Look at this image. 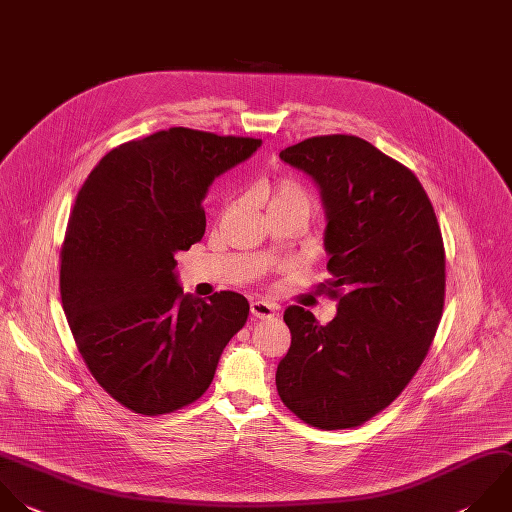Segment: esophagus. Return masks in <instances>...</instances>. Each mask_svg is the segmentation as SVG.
<instances>
[{"mask_svg": "<svg viewBox=\"0 0 512 512\" xmlns=\"http://www.w3.org/2000/svg\"><path fill=\"white\" fill-rule=\"evenodd\" d=\"M250 314L258 320H268L276 314V306L270 302H264V300H256L250 304Z\"/></svg>", "mask_w": 512, "mask_h": 512, "instance_id": "obj_1", "label": "esophagus"}]
</instances>
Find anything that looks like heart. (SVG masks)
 <instances>
[{"label":"heart","instance_id":"1","mask_svg":"<svg viewBox=\"0 0 512 512\" xmlns=\"http://www.w3.org/2000/svg\"><path fill=\"white\" fill-rule=\"evenodd\" d=\"M266 206H268V212H298L308 220V216L312 214L314 202L302 184L282 178L268 188Z\"/></svg>","mask_w":512,"mask_h":512}]
</instances>
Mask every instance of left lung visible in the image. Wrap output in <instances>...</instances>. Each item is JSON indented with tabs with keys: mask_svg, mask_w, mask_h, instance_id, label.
<instances>
[{
	"mask_svg": "<svg viewBox=\"0 0 512 512\" xmlns=\"http://www.w3.org/2000/svg\"><path fill=\"white\" fill-rule=\"evenodd\" d=\"M320 188L336 316L288 306L292 344L276 370L282 402L322 430L384 410L422 364L444 306V244L418 178L370 142L332 134L280 152ZM320 284V286H326Z\"/></svg>",
	"mask_w": 512,
	"mask_h": 512,
	"instance_id": "8db88e82",
	"label": "left lung"
}]
</instances>
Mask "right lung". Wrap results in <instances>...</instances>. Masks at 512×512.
<instances>
[{"label":"right lung","mask_w":512,"mask_h":512,"mask_svg":"<svg viewBox=\"0 0 512 512\" xmlns=\"http://www.w3.org/2000/svg\"><path fill=\"white\" fill-rule=\"evenodd\" d=\"M260 144L162 130L108 152L78 192L60 254L62 306L92 376L136 414L198 400L248 320L238 292L184 294L174 256L202 240L212 180Z\"/></svg>","instance_id":"right-lung-1"}]
</instances>
